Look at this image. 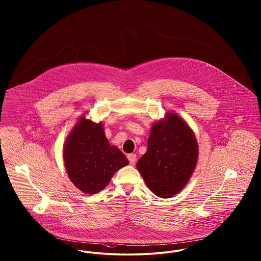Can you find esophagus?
Listing matches in <instances>:
<instances>
[{
  "label": "esophagus",
  "mask_w": 261,
  "mask_h": 261,
  "mask_svg": "<svg viewBox=\"0 0 261 261\" xmlns=\"http://www.w3.org/2000/svg\"><path fill=\"white\" fill-rule=\"evenodd\" d=\"M127 158H128V160H129V162H130L131 165H134V164H135L136 160H137L136 154H128Z\"/></svg>",
  "instance_id": "1"
}]
</instances>
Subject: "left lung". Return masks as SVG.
<instances>
[{"label": "left lung", "instance_id": "obj_1", "mask_svg": "<svg viewBox=\"0 0 261 261\" xmlns=\"http://www.w3.org/2000/svg\"><path fill=\"white\" fill-rule=\"evenodd\" d=\"M192 129L175 113H168L150 130L147 150L137 169L156 196L170 198L186 187L198 160Z\"/></svg>", "mask_w": 261, "mask_h": 261}]
</instances>
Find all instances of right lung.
<instances>
[{
    "label": "right lung",
    "instance_id": "add662e5",
    "mask_svg": "<svg viewBox=\"0 0 261 261\" xmlns=\"http://www.w3.org/2000/svg\"><path fill=\"white\" fill-rule=\"evenodd\" d=\"M63 158L71 181L86 194L100 192L115 173L129 164L120 149L110 145L103 124L84 115L68 136Z\"/></svg>",
    "mask_w": 261,
    "mask_h": 261
}]
</instances>
